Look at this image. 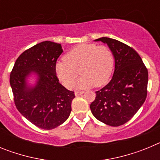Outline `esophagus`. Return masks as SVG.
Returning a JSON list of instances; mask_svg holds the SVG:
<instances>
[{
  "label": "esophagus",
  "mask_w": 160,
  "mask_h": 160,
  "mask_svg": "<svg viewBox=\"0 0 160 160\" xmlns=\"http://www.w3.org/2000/svg\"><path fill=\"white\" fill-rule=\"evenodd\" d=\"M83 93H84L83 91H75V92H74V94H75V96H79L82 95Z\"/></svg>",
  "instance_id": "obj_1"
}]
</instances>
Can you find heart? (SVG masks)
<instances>
[{"label": "heart", "instance_id": "heart-1", "mask_svg": "<svg viewBox=\"0 0 160 160\" xmlns=\"http://www.w3.org/2000/svg\"><path fill=\"white\" fill-rule=\"evenodd\" d=\"M114 67V56L107 46L84 43L77 46L64 56V61L55 65V72L62 84L71 89L78 75L81 78L77 87H99L107 83Z\"/></svg>", "mask_w": 160, "mask_h": 160}]
</instances>
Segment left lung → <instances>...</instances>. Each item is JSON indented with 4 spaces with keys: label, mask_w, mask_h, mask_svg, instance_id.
Instances as JSON below:
<instances>
[{
    "label": "left lung",
    "mask_w": 160,
    "mask_h": 160,
    "mask_svg": "<svg viewBox=\"0 0 160 160\" xmlns=\"http://www.w3.org/2000/svg\"><path fill=\"white\" fill-rule=\"evenodd\" d=\"M94 41L110 48L114 71L110 82L96 91L90 108L98 120L118 127L128 122L146 100L148 72L138 53L128 45L106 37Z\"/></svg>",
    "instance_id": "8db88e82"
}]
</instances>
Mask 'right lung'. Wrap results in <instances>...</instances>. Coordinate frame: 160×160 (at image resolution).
<instances>
[{
    "instance_id": "obj_1",
    "label": "right lung",
    "mask_w": 160,
    "mask_h": 160,
    "mask_svg": "<svg viewBox=\"0 0 160 160\" xmlns=\"http://www.w3.org/2000/svg\"><path fill=\"white\" fill-rule=\"evenodd\" d=\"M63 52L61 44L46 41L24 51L17 59L10 74L14 102L21 114L44 130L57 128L69 118L73 91L68 90L55 72ZM34 78L35 83L29 79Z\"/></svg>"
}]
</instances>
